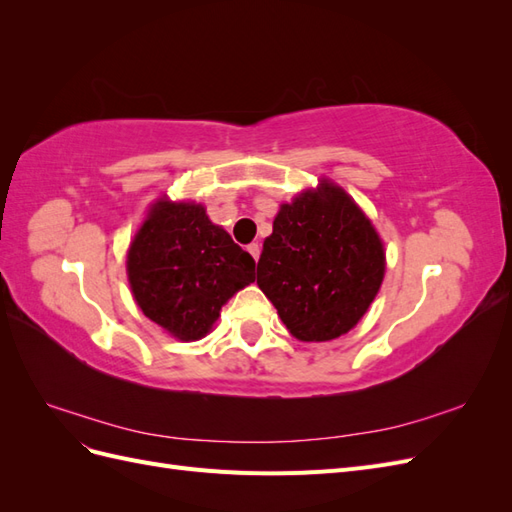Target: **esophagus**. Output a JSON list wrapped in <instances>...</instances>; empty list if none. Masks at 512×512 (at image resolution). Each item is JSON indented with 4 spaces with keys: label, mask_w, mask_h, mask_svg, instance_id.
<instances>
[{
    "label": "esophagus",
    "mask_w": 512,
    "mask_h": 512,
    "mask_svg": "<svg viewBox=\"0 0 512 512\" xmlns=\"http://www.w3.org/2000/svg\"><path fill=\"white\" fill-rule=\"evenodd\" d=\"M247 252H250L252 258L258 262V258H260V245H258V243H250V245H247Z\"/></svg>",
    "instance_id": "34e87169"
}]
</instances>
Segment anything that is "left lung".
Wrapping results in <instances>:
<instances>
[{
  "mask_svg": "<svg viewBox=\"0 0 512 512\" xmlns=\"http://www.w3.org/2000/svg\"><path fill=\"white\" fill-rule=\"evenodd\" d=\"M384 277L378 232L354 200L322 181L282 205L258 260L256 284L301 342L348 333Z\"/></svg>",
  "mask_w": 512,
  "mask_h": 512,
  "instance_id": "obj_1",
  "label": "left lung"
}]
</instances>
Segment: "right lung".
Listing matches in <instances>:
<instances>
[{
	"label": "right lung",
	"instance_id": "right-lung-1",
	"mask_svg": "<svg viewBox=\"0 0 512 512\" xmlns=\"http://www.w3.org/2000/svg\"><path fill=\"white\" fill-rule=\"evenodd\" d=\"M256 262L192 203H160L136 232L128 280L143 314L183 342L205 337Z\"/></svg>",
	"mask_w": 512,
	"mask_h": 512
}]
</instances>
